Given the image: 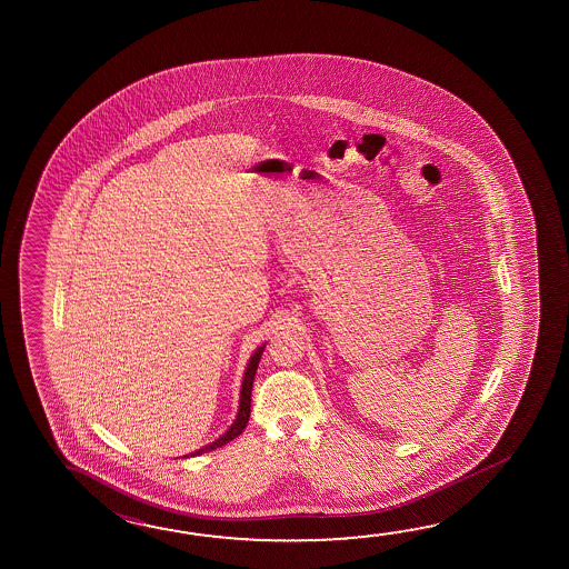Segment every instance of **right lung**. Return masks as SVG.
Listing matches in <instances>:
<instances>
[{"label":"right lung","mask_w":569,"mask_h":569,"mask_svg":"<svg viewBox=\"0 0 569 569\" xmlns=\"http://www.w3.org/2000/svg\"><path fill=\"white\" fill-rule=\"evenodd\" d=\"M263 347L266 345H261L256 349V353L252 355V359H250V363H248V369H246V373H243V382H242V399H240V410H238V417L233 420L232 427L228 429L226 435L214 440L212 445H208V447L200 448V450H196L194 455H202V452H210V450H214V448L224 447L226 442H230L236 437H240L242 435V430L246 429V425H248V420H250V407H252V385L253 377H256V371H258V363H260L261 353H263ZM192 455V457H194Z\"/></svg>","instance_id":"1"}]
</instances>
